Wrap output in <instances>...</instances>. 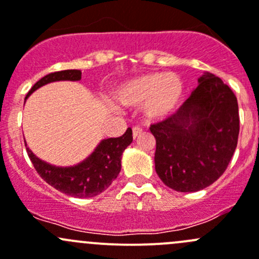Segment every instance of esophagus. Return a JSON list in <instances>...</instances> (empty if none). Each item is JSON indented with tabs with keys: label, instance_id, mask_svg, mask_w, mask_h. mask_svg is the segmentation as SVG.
Returning a JSON list of instances; mask_svg holds the SVG:
<instances>
[{
	"label": "esophagus",
	"instance_id": "34e87169",
	"mask_svg": "<svg viewBox=\"0 0 259 259\" xmlns=\"http://www.w3.org/2000/svg\"><path fill=\"white\" fill-rule=\"evenodd\" d=\"M141 132H142V128H141V127H138V126L133 127V128H132V135H133V138L138 137V136L141 135Z\"/></svg>",
	"mask_w": 259,
	"mask_h": 259
}]
</instances>
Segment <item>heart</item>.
I'll use <instances>...</instances> for the list:
<instances>
[{
  "instance_id": "heart-1",
  "label": "heart",
  "mask_w": 259,
  "mask_h": 259,
  "mask_svg": "<svg viewBox=\"0 0 259 259\" xmlns=\"http://www.w3.org/2000/svg\"><path fill=\"white\" fill-rule=\"evenodd\" d=\"M184 92L183 79L175 73H147L122 83L114 98L123 106H140L150 121L165 118L180 102Z\"/></svg>"
}]
</instances>
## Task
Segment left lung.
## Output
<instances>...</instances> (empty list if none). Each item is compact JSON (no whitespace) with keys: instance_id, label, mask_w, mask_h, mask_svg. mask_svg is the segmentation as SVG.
<instances>
[{"instance_id":"left-lung-1","label":"left lung","mask_w":259,"mask_h":259,"mask_svg":"<svg viewBox=\"0 0 259 259\" xmlns=\"http://www.w3.org/2000/svg\"><path fill=\"white\" fill-rule=\"evenodd\" d=\"M165 121L151 124L156 138L155 170L166 186L193 193L224 174L239 135L237 97L211 73Z\"/></svg>"}]
</instances>
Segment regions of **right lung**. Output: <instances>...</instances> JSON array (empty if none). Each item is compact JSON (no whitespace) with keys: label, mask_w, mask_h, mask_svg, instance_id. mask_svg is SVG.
<instances>
[{"label":"right lung","mask_w":259,"mask_h":259,"mask_svg":"<svg viewBox=\"0 0 259 259\" xmlns=\"http://www.w3.org/2000/svg\"><path fill=\"white\" fill-rule=\"evenodd\" d=\"M81 71L76 69L50 73L34 84L26 98L36 89L51 81L80 80ZM132 130L128 128L121 137L101 141L92 155L80 163L69 167L50 165L32 153L26 147L27 155L35 170L53 188L74 198H93L109 188L121 171L122 153L132 142ZM26 146V143H25Z\"/></svg>","instance_id":"1"}]
</instances>
